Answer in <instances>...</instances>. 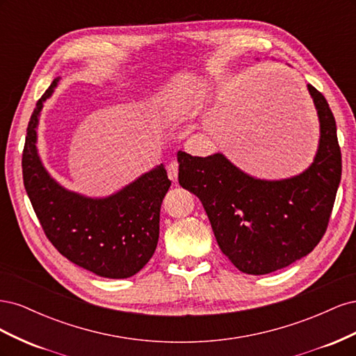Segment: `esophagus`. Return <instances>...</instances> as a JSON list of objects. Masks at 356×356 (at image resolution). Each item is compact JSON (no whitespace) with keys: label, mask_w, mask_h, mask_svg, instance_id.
<instances>
[{"label":"esophagus","mask_w":356,"mask_h":356,"mask_svg":"<svg viewBox=\"0 0 356 356\" xmlns=\"http://www.w3.org/2000/svg\"><path fill=\"white\" fill-rule=\"evenodd\" d=\"M168 177L172 182H177V178H178V163L174 160L170 161V163L168 165Z\"/></svg>","instance_id":"1"}]
</instances>
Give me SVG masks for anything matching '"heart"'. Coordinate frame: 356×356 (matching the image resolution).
<instances>
[{
	"instance_id": "1",
	"label": "heart",
	"mask_w": 356,
	"mask_h": 356,
	"mask_svg": "<svg viewBox=\"0 0 356 356\" xmlns=\"http://www.w3.org/2000/svg\"><path fill=\"white\" fill-rule=\"evenodd\" d=\"M156 111L161 120L166 123H174L181 114L178 105H170L168 102H156Z\"/></svg>"
}]
</instances>
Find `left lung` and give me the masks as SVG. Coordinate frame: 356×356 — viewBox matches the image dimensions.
Instances as JSON below:
<instances>
[{
    "instance_id": "left-lung-1",
    "label": "left lung",
    "mask_w": 356,
    "mask_h": 356,
    "mask_svg": "<svg viewBox=\"0 0 356 356\" xmlns=\"http://www.w3.org/2000/svg\"><path fill=\"white\" fill-rule=\"evenodd\" d=\"M59 80L51 81L31 115L22 156L25 190L42 230L63 257L102 277H131L156 251L161 200L170 187L166 169L156 165L101 197L63 187L49 174L37 148L42 106Z\"/></svg>"
}]
</instances>
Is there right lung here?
<instances>
[{"label":"right lung","instance_id":"add662e5","mask_svg":"<svg viewBox=\"0 0 356 356\" xmlns=\"http://www.w3.org/2000/svg\"><path fill=\"white\" fill-rule=\"evenodd\" d=\"M319 120L314 163L301 174L261 179L225 157L178 152V182L197 196L220 250L248 275H267L314 251L324 236L341 178L337 127L327 99L307 84Z\"/></svg>","mask_w":356,"mask_h":356}]
</instances>
